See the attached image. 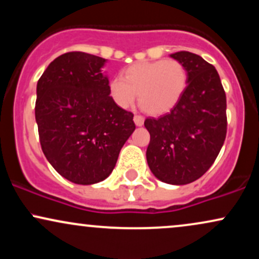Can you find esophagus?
Returning a JSON list of instances; mask_svg holds the SVG:
<instances>
[{"label":"esophagus","instance_id":"1","mask_svg":"<svg viewBox=\"0 0 259 259\" xmlns=\"http://www.w3.org/2000/svg\"><path fill=\"white\" fill-rule=\"evenodd\" d=\"M134 121H135V124L138 126H141V125H144V121H145V119H144V117H142V115H140V114H135L134 115Z\"/></svg>","mask_w":259,"mask_h":259}]
</instances>
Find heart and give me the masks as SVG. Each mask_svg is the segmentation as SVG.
Here are the masks:
<instances>
[{"label": "heart", "instance_id": "1", "mask_svg": "<svg viewBox=\"0 0 259 259\" xmlns=\"http://www.w3.org/2000/svg\"><path fill=\"white\" fill-rule=\"evenodd\" d=\"M189 73L178 59H160L133 64L123 76L109 81V96L120 108L135 102L148 114H163L179 102L186 90Z\"/></svg>", "mask_w": 259, "mask_h": 259}]
</instances>
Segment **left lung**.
Masks as SVG:
<instances>
[{
    "mask_svg": "<svg viewBox=\"0 0 259 259\" xmlns=\"http://www.w3.org/2000/svg\"><path fill=\"white\" fill-rule=\"evenodd\" d=\"M186 67V90L170 112L147 118L146 157L154 177L171 185L201 178L214 163L227 136V96L212 64L195 53L170 55Z\"/></svg>",
    "mask_w": 259,
    "mask_h": 259,
    "instance_id": "left-lung-1",
    "label": "left lung"
}]
</instances>
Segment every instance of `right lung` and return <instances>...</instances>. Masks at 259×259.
Returning <instances> with one entry per match:
<instances>
[{"mask_svg": "<svg viewBox=\"0 0 259 259\" xmlns=\"http://www.w3.org/2000/svg\"><path fill=\"white\" fill-rule=\"evenodd\" d=\"M106 59L67 52L37 81L35 119L41 148L62 177L80 185L105 180L134 130L132 112L109 96Z\"/></svg>", "mask_w": 259, "mask_h": 259, "instance_id": "right-lung-1", "label": "right lung"}]
</instances>
